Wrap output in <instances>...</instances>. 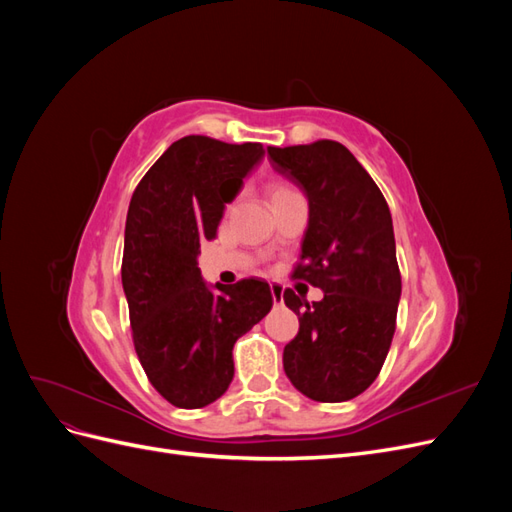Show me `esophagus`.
<instances>
[{"label": "esophagus", "instance_id": "esophagus-1", "mask_svg": "<svg viewBox=\"0 0 512 512\" xmlns=\"http://www.w3.org/2000/svg\"><path fill=\"white\" fill-rule=\"evenodd\" d=\"M271 294H273V303L275 305H282L284 303V286L280 282H273L271 284Z\"/></svg>", "mask_w": 512, "mask_h": 512}]
</instances>
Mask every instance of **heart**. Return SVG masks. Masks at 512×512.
Masks as SVG:
<instances>
[{
    "label": "heart",
    "mask_w": 512,
    "mask_h": 512,
    "mask_svg": "<svg viewBox=\"0 0 512 512\" xmlns=\"http://www.w3.org/2000/svg\"><path fill=\"white\" fill-rule=\"evenodd\" d=\"M290 192H294V190L288 188L286 183H273V185H271V200H273V198H280V196H286V194H290Z\"/></svg>",
    "instance_id": "b5f03b06"
}]
</instances>
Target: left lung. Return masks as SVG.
I'll return each instance as SVG.
<instances>
[{"mask_svg":"<svg viewBox=\"0 0 512 512\" xmlns=\"http://www.w3.org/2000/svg\"><path fill=\"white\" fill-rule=\"evenodd\" d=\"M267 151L277 173L297 183L309 203L292 277L324 292L307 303L284 290V303L299 316V333L284 348V371L309 399L348 401L378 378L393 342L401 275L391 211L342 143Z\"/></svg>","mask_w":512,"mask_h":512,"instance_id":"left-lung-1","label":"left lung"}]
</instances>
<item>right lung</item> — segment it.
<instances>
[{"label":"right lung","instance_id":"1","mask_svg":"<svg viewBox=\"0 0 512 512\" xmlns=\"http://www.w3.org/2000/svg\"><path fill=\"white\" fill-rule=\"evenodd\" d=\"M262 156L260 143L183 136L132 194L121 284L134 350L153 389L177 408H205L226 393L232 346L273 305L269 284L256 277L209 288L196 260Z\"/></svg>","mask_w":512,"mask_h":512}]
</instances>
